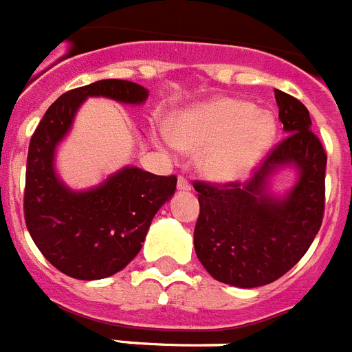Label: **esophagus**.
<instances>
[{
    "label": "esophagus",
    "mask_w": 352,
    "mask_h": 352,
    "mask_svg": "<svg viewBox=\"0 0 352 352\" xmlns=\"http://www.w3.org/2000/svg\"><path fill=\"white\" fill-rule=\"evenodd\" d=\"M177 189H179V191H191V184H189L184 177H179V182H177Z\"/></svg>",
    "instance_id": "esophagus-1"
}]
</instances>
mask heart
<instances>
[{"label":"heart","mask_w":352,"mask_h":352,"mask_svg":"<svg viewBox=\"0 0 352 352\" xmlns=\"http://www.w3.org/2000/svg\"><path fill=\"white\" fill-rule=\"evenodd\" d=\"M273 117L237 99H214L179 113L172 120L168 146L198 152L200 170L218 182L243 179L252 172L274 138Z\"/></svg>","instance_id":"b5f03b06"}]
</instances>
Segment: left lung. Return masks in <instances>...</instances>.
Returning <instances> with one entry per match:
<instances>
[{
    "instance_id": "obj_1",
    "label": "left lung",
    "mask_w": 352,
    "mask_h": 352,
    "mask_svg": "<svg viewBox=\"0 0 352 352\" xmlns=\"http://www.w3.org/2000/svg\"><path fill=\"white\" fill-rule=\"evenodd\" d=\"M274 97L287 136L253 175L243 184L195 182L198 261L218 282L243 289L273 283L294 267L322 223L326 152L305 104L282 90ZM282 166H294L298 180L285 197H274L268 179Z\"/></svg>"
}]
</instances>
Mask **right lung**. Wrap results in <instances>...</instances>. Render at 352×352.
<instances>
[{"mask_svg":"<svg viewBox=\"0 0 352 352\" xmlns=\"http://www.w3.org/2000/svg\"><path fill=\"white\" fill-rule=\"evenodd\" d=\"M88 97L143 104L148 90L133 81L102 79L65 91L49 106L30 142L24 219L36 248L58 271L100 280L138 255L152 218L175 193L177 177L124 166L87 191L67 188L54 170V152Z\"/></svg>","mask_w":352,"mask_h":352,"instance_id":"1","label":"right lung"}]
</instances>
